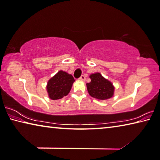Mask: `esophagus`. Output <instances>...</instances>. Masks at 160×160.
<instances>
[{
  "label": "esophagus",
  "mask_w": 160,
  "mask_h": 160,
  "mask_svg": "<svg viewBox=\"0 0 160 160\" xmlns=\"http://www.w3.org/2000/svg\"><path fill=\"white\" fill-rule=\"evenodd\" d=\"M78 79H79L80 81H83V82H84V81L86 80V77H85L83 75H82V76H81V77H79V78H78Z\"/></svg>",
  "instance_id": "obj_1"
}]
</instances>
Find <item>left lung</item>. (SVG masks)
Segmentation results:
<instances>
[{
    "instance_id": "left-lung-1",
    "label": "left lung",
    "mask_w": 160,
    "mask_h": 160,
    "mask_svg": "<svg viewBox=\"0 0 160 160\" xmlns=\"http://www.w3.org/2000/svg\"><path fill=\"white\" fill-rule=\"evenodd\" d=\"M91 82L87 83L88 94L97 99L105 100L114 94V88L112 83L106 79L99 73L90 76Z\"/></svg>"
}]
</instances>
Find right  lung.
<instances>
[{
    "instance_id": "1",
    "label": "right lung",
    "mask_w": 160,
    "mask_h": 160,
    "mask_svg": "<svg viewBox=\"0 0 160 160\" xmlns=\"http://www.w3.org/2000/svg\"><path fill=\"white\" fill-rule=\"evenodd\" d=\"M74 78L72 74L60 71L48 81L47 92L50 99H60L69 93Z\"/></svg>"
}]
</instances>
